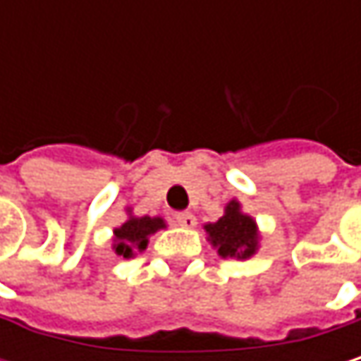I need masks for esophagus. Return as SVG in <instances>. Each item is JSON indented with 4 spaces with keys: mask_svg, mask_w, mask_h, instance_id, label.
<instances>
[{
    "mask_svg": "<svg viewBox=\"0 0 361 361\" xmlns=\"http://www.w3.org/2000/svg\"><path fill=\"white\" fill-rule=\"evenodd\" d=\"M176 224L181 226V228H194L196 226V217L190 211H183V213L176 215Z\"/></svg>",
    "mask_w": 361,
    "mask_h": 361,
    "instance_id": "esophagus-1",
    "label": "esophagus"
}]
</instances>
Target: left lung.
<instances>
[{"mask_svg":"<svg viewBox=\"0 0 361 361\" xmlns=\"http://www.w3.org/2000/svg\"><path fill=\"white\" fill-rule=\"evenodd\" d=\"M207 240L224 259H249L259 249V230L251 215L243 213L238 200L226 204L224 217L204 226Z\"/></svg>","mask_w":361,"mask_h":361,"instance_id":"8db88e82","label":"left lung"}]
</instances>
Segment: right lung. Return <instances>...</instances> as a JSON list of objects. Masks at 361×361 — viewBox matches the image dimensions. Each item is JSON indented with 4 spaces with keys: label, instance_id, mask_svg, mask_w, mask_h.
I'll list each match as a JSON object with an SVG mask.
<instances>
[{
    "label": "right lung",
    "instance_id": "right-lung-1",
    "mask_svg": "<svg viewBox=\"0 0 361 361\" xmlns=\"http://www.w3.org/2000/svg\"><path fill=\"white\" fill-rule=\"evenodd\" d=\"M163 228H167L163 217H135L129 213V219L121 228H114L112 251L123 259H131L135 252H142L148 247V236Z\"/></svg>",
    "mask_w": 361,
    "mask_h": 361
}]
</instances>
